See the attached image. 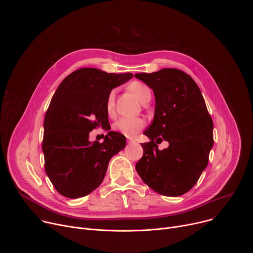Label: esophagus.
I'll use <instances>...</instances> for the list:
<instances>
[{
    "mask_svg": "<svg viewBox=\"0 0 253 253\" xmlns=\"http://www.w3.org/2000/svg\"><path fill=\"white\" fill-rule=\"evenodd\" d=\"M127 143L128 144H133V143H135V140L132 139V138H127Z\"/></svg>",
    "mask_w": 253,
    "mask_h": 253,
    "instance_id": "34e87169",
    "label": "esophagus"
}]
</instances>
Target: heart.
Masks as SVG:
<instances>
[{"label": "heart", "instance_id": "1", "mask_svg": "<svg viewBox=\"0 0 253 253\" xmlns=\"http://www.w3.org/2000/svg\"><path fill=\"white\" fill-rule=\"evenodd\" d=\"M129 90L137 97V99L143 103L145 100L151 98V90L150 88L142 82L134 81L129 85ZM115 90H112L106 100V110L110 116L115 113ZM146 126L145 120L142 118H120L113 125V129L122 135L133 138L135 137L141 130Z\"/></svg>", "mask_w": 253, "mask_h": 253}]
</instances>
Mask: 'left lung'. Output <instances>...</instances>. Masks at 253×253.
Listing matches in <instances>:
<instances>
[{
    "instance_id": "left-lung-1",
    "label": "left lung",
    "mask_w": 253,
    "mask_h": 253,
    "mask_svg": "<svg viewBox=\"0 0 253 253\" xmlns=\"http://www.w3.org/2000/svg\"><path fill=\"white\" fill-rule=\"evenodd\" d=\"M155 95V115L145 130L150 141L141 144L136 170L155 192L180 196L188 192L206 168L213 146V122L201 91L185 72L165 68L135 74ZM168 140L163 151L158 144Z\"/></svg>"
}]
</instances>
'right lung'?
<instances>
[{"mask_svg":"<svg viewBox=\"0 0 253 253\" xmlns=\"http://www.w3.org/2000/svg\"><path fill=\"white\" fill-rule=\"evenodd\" d=\"M132 73H106L82 68L68 75L54 93L44 120L45 171L55 189L68 198L88 195L103 181L110 159L126 146V138L109 131L90 142L92 130H110L106 100Z\"/></svg>","mask_w":253,"mask_h":253,"instance_id":"obj_1","label":"right lung"}]
</instances>
